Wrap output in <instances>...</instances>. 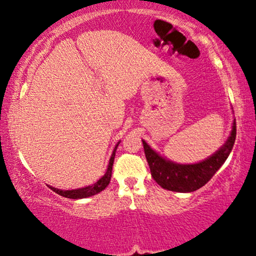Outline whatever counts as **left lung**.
<instances>
[{
    "label": "left lung",
    "mask_w": 256,
    "mask_h": 256,
    "mask_svg": "<svg viewBox=\"0 0 256 256\" xmlns=\"http://www.w3.org/2000/svg\"><path fill=\"white\" fill-rule=\"evenodd\" d=\"M236 124H233L230 136L225 146L214 155L197 164H177L160 157L150 146L143 142V148L150 172L156 183L163 188L176 192H194L208 183L227 160L236 142Z\"/></svg>",
    "instance_id": "1"
}]
</instances>
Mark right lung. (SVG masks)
Here are the masks:
<instances>
[{"label": "right lung", "mask_w": 256, "mask_h": 256, "mask_svg": "<svg viewBox=\"0 0 256 256\" xmlns=\"http://www.w3.org/2000/svg\"><path fill=\"white\" fill-rule=\"evenodd\" d=\"M120 143V142H118ZM118 143L116 146H115V149L113 154H112V157L110 160V164H108V168H107V171L106 174H104L102 177L100 178L99 180L96 182V183H94L93 185H90V186H86V188H76V190H59V188H54L52 186H48L51 188L52 191L56 192V194L62 196V197H66V198H71V199H80V198H87V197H90V196H94L96 194H99L104 188H107V185L110 184V177H112V169H113V163H114V157H115V152H116V148L118 146Z\"/></svg>", "instance_id": "obj_1"}]
</instances>
